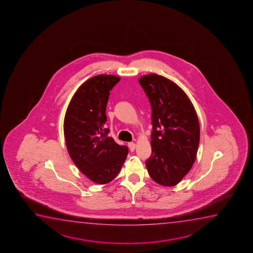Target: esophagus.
<instances>
[{
	"label": "esophagus",
	"mask_w": 253,
	"mask_h": 253,
	"mask_svg": "<svg viewBox=\"0 0 253 253\" xmlns=\"http://www.w3.org/2000/svg\"><path fill=\"white\" fill-rule=\"evenodd\" d=\"M128 148H129V150L133 152L135 149V143L134 142H128Z\"/></svg>",
	"instance_id": "obj_1"
}]
</instances>
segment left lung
<instances>
[{
  "mask_svg": "<svg viewBox=\"0 0 253 253\" xmlns=\"http://www.w3.org/2000/svg\"><path fill=\"white\" fill-rule=\"evenodd\" d=\"M139 84L152 109V154L146 161L156 183L173 187L190 171L200 143V124L194 105L173 81L151 73Z\"/></svg>",
  "mask_w": 253,
  "mask_h": 253,
  "instance_id": "1",
  "label": "left lung"
}]
</instances>
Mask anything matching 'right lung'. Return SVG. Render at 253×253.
Returning a JSON list of instances; mask_svg holds the SVG:
<instances>
[{"label": "right lung", "instance_id": "1", "mask_svg": "<svg viewBox=\"0 0 253 253\" xmlns=\"http://www.w3.org/2000/svg\"><path fill=\"white\" fill-rule=\"evenodd\" d=\"M120 80L100 74L80 85L73 95L64 120V135L73 163L97 184L114 180L128 156L127 146L107 136L105 114L110 90Z\"/></svg>", "mask_w": 253, "mask_h": 253}]
</instances>
